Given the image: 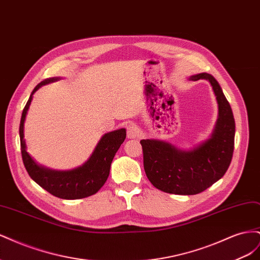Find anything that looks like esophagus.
<instances>
[{"mask_svg": "<svg viewBox=\"0 0 260 260\" xmlns=\"http://www.w3.org/2000/svg\"><path fill=\"white\" fill-rule=\"evenodd\" d=\"M125 129H127V137L129 139H137L140 135V131L137 127V124L133 122L127 123V125H125Z\"/></svg>", "mask_w": 260, "mask_h": 260, "instance_id": "34e87169", "label": "esophagus"}]
</instances>
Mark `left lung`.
<instances>
[{"instance_id": "8db88e82", "label": "left lung", "mask_w": 260, "mask_h": 260, "mask_svg": "<svg viewBox=\"0 0 260 260\" xmlns=\"http://www.w3.org/2000/svg\"><path fill=\"white\" fill-rule=\"evenodd\" d=\"M191 79L208 80L215 92L219 117L211 138L190 152L179 151L162 141L140 142L147 179L156 188L169 194L194 195L205 191L223 177L233 156L235 121L229 102L211 75L203 73Z\"/></svg>"}]
</instances>
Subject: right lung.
<instances>
[{
  "instance_id": "right-lung-1",
  "label": "right lung",
  "mask_w": 260,
  "mask_h": 260,
  "mask_svg": "<svg viewBox=\"0 0 260 260\" xmlns=\"http://www.w3.org/2000/svg\"><path fill=\"white\" fill-rule=\"evenodd\" d=\"M55 80H57L56 78H50L39 83L23 108L19 124L22 161L31 179L50 194L62 200L84 199L95 194L106 182L114 156L125 139V130L119 129L106 133L101 139L89 160L79 168L69 171H54L38 166L26 152V144L23 141V122L32 100V94L41 85Z\"/></svg>"
}]
</instances>
